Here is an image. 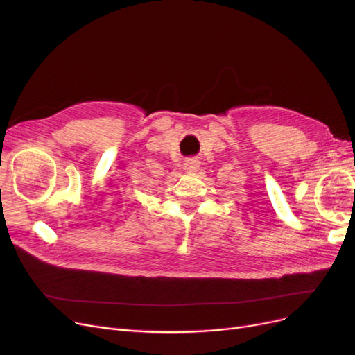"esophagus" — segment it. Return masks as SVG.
<instances>
[{"mask_svg":"<svg viewBox=\"0 0 355 355\" xmlns=\"http://www.w3.org/2000/svg\"><path fill=\"white\" fill-rule=\"evenodd\" d=\"M185 168H187L188 171H196V170L198 168V161H196V159H189V161H187Z\"/></svg>","mask_w":355,"mask_h":355,"instance_id":"1","label":"esophagus"}]
</instances>
